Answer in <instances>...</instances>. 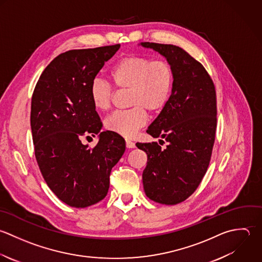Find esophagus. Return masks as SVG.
<instances>
[{
    "label": "esophagus",
    "mask_w": 262,
    "mask_h": 262,
    "mask_svg": "<svg viewBox=\"0 0 262 262\" xmlns=\"http://www.w3.org/2000/svg\"><path fill=\"white\" fill-rule=\"evenodd\" d=\"M125 145H126V148H128V149H133V148H135V143L134 142H132V141H129V140H126L125 141Z\"/></svg>",
    "instance_id": "esophagus-1"
}]
</instances>
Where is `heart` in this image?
<instances>
[{
	"instance_id": "heart-1",
	"label": "heart",
	"mask_w": 262,
	"mask_h": 262,
	"mask_svg": "<svg viewBox=\"0 0 262 262\" xmlns=\"http://www.w3.org/2000/svg\"><path fill=\"white\" fill-rule=\"evenodd\" d=\"M110 77L120 90H129L126 111H116L105 120V127L124 138H133L145 126L148 116L162 111L168 104L174 84L171 65L163 60H154L129 55L120 58L111 68ZM112 86L101 78L90 85V98L97 110H107L112 102Z\"/></svg>"
}]
</instances>
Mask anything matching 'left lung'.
Listing matches in <instances>:
<instances>
[{
    "mask_svg": "<svg viewBox=\"0 0 262 262\" xmlns=\"http://www.w3.org/2000/svg\"><path fill=\"white\" fill-rule=\"evenodd\" d=\"M140 45L162 55L174 72L170 100L147 129L168 146L163 149L157 142L136 145L148 157L143 171L147 197L176 205L196 191L207 171L216 130L215 88L203 65L182 48L149 41Z\"/></svg>",
    "mask_w": 262,
    "mask_h": 262,
    "instance_id": "1",
    "label": "left lung"
}]
</instances>
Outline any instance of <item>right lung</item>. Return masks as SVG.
Here are the masks:
<instances>
[{
	"instance_id": "obj_1",
	"label": "right lung",
	"mask_w": 262,
	"mask_h": 262,
	"mask_svg": "<svg viewBox=\"0 0 262 262\" xmlns=\"http://www.w3.org/2000/svg\"><path fill=\"white\" fill-rule=\"evenodd\" d=\"M120 45L71 50L42 71L31 98L34 154L48 187L65 204L84 208L103 200L112 167L125 151L124 139L102 122L90 98V85ZM99 137L94 148L82 136ZM91 138V137H90Z\"/></svg>"
}]
</instances>
